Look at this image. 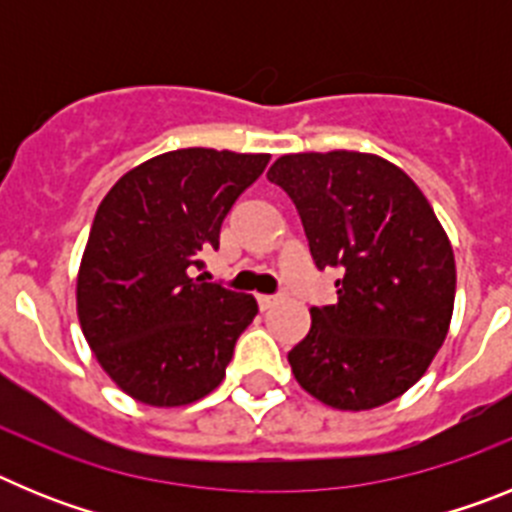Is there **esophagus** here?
<instances>
[{"label":"esophagus","instance_id":"esophagus-1","mask_svg":"<svg viewBox=\"0 0 512 512\" xmlns=\"http://www.w3.org/2000/svg\"><path fill=\"white\" fill-rule=\"evenodd\" d=\"M256 300H259L261 310H269V307H274V305H279V302H282V295H259Z\"/></svg>","mask_w":512,"mask_h":512}]
</instances>
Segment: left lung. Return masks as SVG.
<instances>
[{"instance_id": "obj_1", "label": "left lung", "mask_w": 512, "mask_h": 512, "mask_svg": "<svg viewBox=\"0 0 512 512\" xmlns=\"http://www.w3.org/2000/svg\"><path fill=\"white\" fill-rule=\"evenodd\" d=\"M269 182L295 202L336 305L312 307L289 351L302 390L338 410H372L408 392L449 333L456 295L451 243L415 182L372 153H292Z\"/></svg>"}]
</instances>
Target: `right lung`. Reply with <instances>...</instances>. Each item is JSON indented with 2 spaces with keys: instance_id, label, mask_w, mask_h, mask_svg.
Wrapping results in <instances>:
<instances>
[{
  "instance_id": "obj_1",
  "label": "right lung",
  "mask_w": 512,
  "mask_h": 512,
  "mask_svg": "<svg viewBox=\"0 0 512 512\" xmlns=\"http://www.w3.org/2000/svg\"><path fill=\"white\" fill-rule=\"evenodd\" d=\"M266 164V153L182 148L135 166L99 205L76 310L104 372L138 402L189 405L223 382L259 305L194 271Z\"/></svg>"
}]
</instances>
